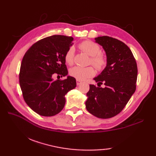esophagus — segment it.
I'll return each mask as SVG.
<instances>
[{"instance_id":"obj_1","label":"esophagus","mask_w":156,"mask_h":156,"mask_svg":"<svg viewBox=\"0 0 156 156\" xmlns=\"http://www.w3.org/2000/svg\"><path fill=\"white\" fill-rule=\"evenodd\" d=\"M82 83V81L80 80H76V84L80 85Z\"/></svg>"}]
</instances>
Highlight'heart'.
Listing matches in <instances>:
<instances>
[{"label":"heart","mask_w":156,"mask_h":156,"mask_svg":"<svg viewBox=\"0 0 156 156\" xmlns=\"http://www.w3.org/2000/svg\"><path fill=\"white\" fill-rule=\"evenodd\" d=\"M78 47L82 51L91 56L90 62L98 70H101L107 65V56L103 53L101 52V48L97 44L90 40H87L80 43ZM64 59L67 64H73L74 60V48L71 47L68 49L64 55ZM69 73V75L77 80H83L93 76L95 74V71L92 66L85 68L74 66V67L70 68Z\"/></svg>","instance_id":"1"}]
</instances>
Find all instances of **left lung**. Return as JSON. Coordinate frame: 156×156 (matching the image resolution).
Wrapping results in <instances>:
<instances>
[{"instance_id": "1", "label": "left lung", "mask_w": 156, "mask_h": 156, "mask_svg": "<svg viewBox=\"0 0 156 156\" xmlns=\"http://www.w3.org/2000/svg\"><path fill=\"white\" fill-rule=\"evenodd\" d=\"M107 55V66L94 80L98 87L90 84L86 101L87 111L95 117L108 119L125 108L136 90L137 66L128 46L108 36L95 38ZM103 83L105 87H100Z\"/></svg>"}]
</instances>
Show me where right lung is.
<instances>
[{
  "instance_id": "obj_1",
  "label": "right lung",
  "mask_w": 156,
  "mask_h": 156,
  "mask_svg": "<svg viewBox=\"0 0 156 156\" xmlns=\"http://www.w3.org/2000/svg\"><path fill=\"white\" fill-rule=\"evenodd\" d=\"M74 38L55 35L41 39L25 53L19 72V84L26 103L39 115L51 117L64 107L65 95L76 87V79H53L54 74L68 75L64 55Z\"/></svg>"
}]
</instances>
